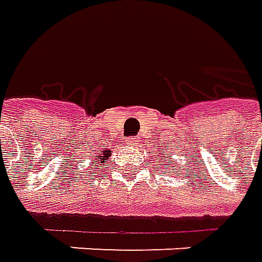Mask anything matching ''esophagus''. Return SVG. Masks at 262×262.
Masks as SVG:
<instances>
[{"label": "esophagus", "mask_w": 262, "mask_h": 262, "mask_svg": "<svg viewBox=\"0 0 262 262\" xmlns=\"http://www.w3.org/2000/svg\"><path fill=\"white\" fill-rule=\"evenodd\" d=\"M137 143H138V141H137L135 138H133V137H131V138H128V140H127L128 145H135Z\"/></svg>", "instance_id": "esophagus-1"}]
</instances>
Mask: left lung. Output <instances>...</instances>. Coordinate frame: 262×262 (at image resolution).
<instances>
[{"instance_id":"8db88e82","label":"left lung","mask_w":262,"mask_h":262,"mask_svg":"<svg viewBox=\"0 0 262 262\" xmlns=\"http://www.w3.org/2000/svg\"><path fill=\"white\" fill-rule=\"evenodd\" d=\"M164 156H167V154H164Z\"/></svg>"}]
</instances>
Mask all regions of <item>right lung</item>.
Instances as JSON below:
<instances>
[{"mask_svg":"<svg viewBox=\"0 0 262 262\" xmlns=\"http://www.w3.org/2000/svg\"><path fill=\"white\" fill-rule=\"evenodd\" d=\"M110 156H111L110 150H103V151H101L99 154H98V156H95V157H96V160H98V163H94V166L99 164V163H103V161L108 159Z\"/></svg>","mask_w":262,"mask_h":262,"instance_id":"add662e5","label":"right lung"}]
</instances>
